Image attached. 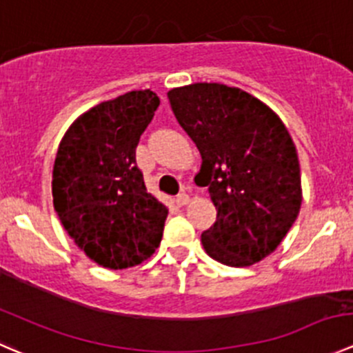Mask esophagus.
I'll list each match as a JSON object with an SVG mask.
<instances>
[{"instance_id":"1","label":"esophagus","mask_w":353,"mask_h":353,"mask_svg":"<svg viewBox=\"0 0 353 353\" xmlns=\"http://www.w3.org/2000/svg\"><path fill=\"white\" fill-rule=\"evenodd\" d=\"M175 201H176L178 205H185V204H188V202H190V197H188V194H185V192H183V194L176 195Z\"/></svg>"}]
</instances>
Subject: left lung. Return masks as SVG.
<instances>
[{"instance_id":"8db88e82","label":"left lung","mask_w":353,"mask_h":353,"mask_svg":"<svg viewBox=\"0 0 353 353\" xmlns=\"http://www.w3.org/2000/svg\"><path fill=\"white\" fill-rule=\"evenodd\" d=\"M180 127L202 158L216 221L201 235L209 257L252 266L287 236L302 204L296 149L283 121L245 90L192 83L168 92Z\"/></svg>"}]
</instances>
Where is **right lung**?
Returning a JSON list of instances; mask_svg holds the SVG:
<instances>
[{
  "mask_svg": "<svg viewBox=\"0 0 353 353\" xmlns=\"http://www.w3.org/2000/svg\"><path fill=\"white\" fill-rule=\"evenodd\" d=\"M159 97L132 90L77 118L59 142L53 204L63 228L87 257L108 270L149 259L168 209L145 188L135 149Z\"/></svg>",
  "mask_w": 353,
  "mask_h": 353,
  "instance_id": "right-lung-1",
  "label": "right lung"
}]
</instances>
